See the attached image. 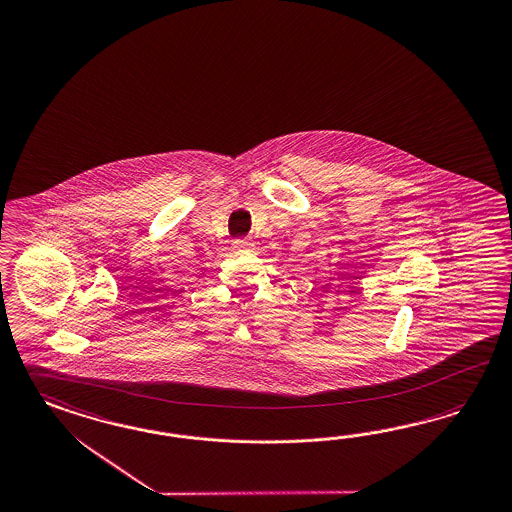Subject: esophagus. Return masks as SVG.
<instances>
[{
	"label": "esophagus",
	"mask_w": 512,
	"mask_h": 512,
	"mask_svg": "<svg viewBox=\"0 0 512 512\" xmlns=\"http://www.w3.org/2000/svg\"><path fill=\"white\" fill-rule=\"evenodd\" d=\"M232 247L236 250H252V241L250 239H247V237H237V239H234L232 241Z\"/></svg>",
	"instance_id": "esophagus-1"
}]
</instances>
